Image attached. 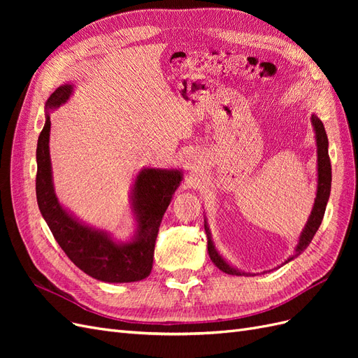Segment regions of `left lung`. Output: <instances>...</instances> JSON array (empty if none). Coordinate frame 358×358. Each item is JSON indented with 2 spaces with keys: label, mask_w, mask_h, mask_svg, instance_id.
<instances>
[{
  "label": "left lung",
  "mask_w": 358,
  "mask_h": 358,
  "mask_svg": "<svg viewBox=\"0 0 358 358\" xmlns=\"http://www.w3.org/2000/svg\"><path fill=\"white\" fill-rule=\"evenodd\" d=\"M312 124H313V129H315V137H317V152H318V189H317V199H315V204H313L312 213L308 220V224L303 230L299 245L296 248V254L292 255L291 258L287 259V263L291 262L292 258H296L297 255H300L305 249L309 246L310 241L313 239V236L318 231L320 225L322 222L324 218V212H326V206L330 197V189H331V164H330V157H329V138L326 134V129H324V125L321 122V119L315 115H312ZM204 230L206 234H208V252L209 257L212 259V263L218 267L220 270H222L224 273L229 275H245L241 273L239 270L233 268L229 263L224 262V258L216 252V249L212 243L210 239V231L208 229V225L204 224Z\"/></svg>",
  "instance_id": "obj_1"
}]
</instances>
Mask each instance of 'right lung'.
<instances>
[{
    "label": "right lung",
    "mask_w": 358,
    "mask_h": 358,
    "mask_svg": "<svg viewBox=\"0 0 358 358\" xmlns=\"http://www.w3.org/2000/svg\"><path fill=\"white\" fill-rule=\"evenodd\" d=\"M71 91V85L59 86L48 99L46 109H55L66 103ZM49 134L48 115L37 142L36 194L43 218L62 251L86 275L103 282H134L149 276L159 224L182 180L180 171L159 169L140 171L134 187L137 234L133 242L116 243L106 233L80 224L61 208L52 185Z\"/></svg>",
    "instance_id": "1"
}]
</instances>
